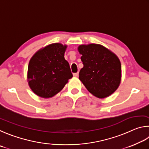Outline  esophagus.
Returning a JSON list of instances; mask_svg holds the SVG:
<instances>
[{"label":"esophagus","instance_id":"34e87169","mask_svg":"<svg viewBox=\"0 0 149 149\" xmlns=\"http://www.w3.org/2000/svg\"><path fill=\"white\" fill-rule=\"evenodd\" d=\"M73 76H74V77H77L78 76H79V72L74 73V74H73Z\"/></svg>","mask_w":149,"mask_h":149}]
</instances>
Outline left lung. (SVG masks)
<instances>
[{"mask_svg": "<svg viewBox=\"0 0 149 149\" xmlns=\"http://www.w3.org/2000/svg\"><path fill=\"white\" fill-rule=\"evenodd\" d=\"M78 50L84 65L79 79L88 92L103 99L115 92L121 82L122 68L115 54L101 44H81Z\"/></svg>", "mask_w": 149, "mask_h": 149, "instance_id": "left-lung-1", "label": "left lung"}]
</instances>
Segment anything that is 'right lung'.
Segmentation results:
<instances>
[{
	"label": "right lung",
	"instance_id": "1",
	"mask_svg": "<svg viewBox=\"0 0 149 149\" xmlns=\"http://www.w3.org/2000/svg\"><path fill=\"white\" fill-rule=\"evenodd\" d=\"M67 45L53 43L41 48L31 57L28 65L27 82L31 90L42 98L58 93L72 77L64 57Z\"/></svg>",
	"mask_w": 149,
	"mask_h": 149
}]
</instances>
